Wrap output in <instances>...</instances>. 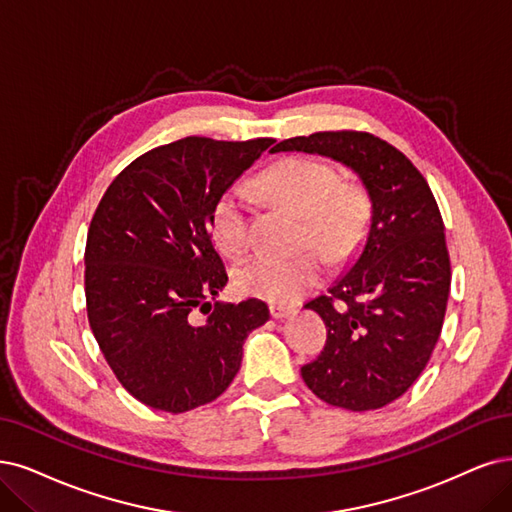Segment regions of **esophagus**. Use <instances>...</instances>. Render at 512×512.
<instances>
[{"instance_id":"esophagus-1","label":"esophagus","mask_w":512,"mask_h":512,"mask_svg":"<svg viewBox=\"0 0 512 512\" xmlns=\"http://www.w3.org/2000/svg\"><path fill=\"white\" fill-rule=\"evenodd\" d=\"M297 310L293 306H282V304H272L270 306V314L272 318H287V316H293Z\"/></svg>"}]
</instances>
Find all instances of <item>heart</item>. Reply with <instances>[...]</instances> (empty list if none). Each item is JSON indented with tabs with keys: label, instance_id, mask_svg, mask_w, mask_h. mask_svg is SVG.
Returning a JSON list of instances; mask_svg holds the SVG:
<instances>
[{
	"label": "heart",
	"instance_id": "1",
	"mask_svg": "<svg viewBox=\"0 0 512 512\" xmlns=\"http://www.w3.org/2000/svg\"><path fill=\"white\" fill-rule=\"evenodd\" d=\"M261 192L304 215V242L316 244L333 263L346 261L363 242L371 204L363 187L339 183L337 170L312 158H287L272 164L259 179ZM251 200L234 185L219 196L211 230L219 251L238 257L251 244ZM323 257L316 251L295 257L255 255L234 270L240 293L291 304L323 280Z\"/></svg>",
	"mask_w": 512,
	"mask_h": 512
}]
</instances>
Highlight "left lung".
I'll use <instances>...</instances> for the list:
<instances>
[{
    "label": "left lung",
    "mask_w": 512,
    "mask_h": 512,
    "mask_svg": "<svg viewBox=\"0 0 512 512\" xmlns=\"http://www.w3.org/2000/svg\"><path fill=\"white\" fill-rule=\"evenodd\" d=\"M272 151L327 156L367 189L371 225L361 255L329 295L306 304L325 320L327 344L301 377L333 407L380 409L418 380L443 329L451 266L437 200L403 151L369 132H314Z\"/></svg>",
    "instance_id": "left-lung-1"
}]
</instances>
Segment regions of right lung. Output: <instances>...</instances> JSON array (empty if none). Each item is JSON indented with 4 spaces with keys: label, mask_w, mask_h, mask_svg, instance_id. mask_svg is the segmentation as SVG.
<instances>
[{
    "label": "right lung",
    "mask_w": 512,
    "mask_h": 512,
    "mask_svg": "<svg viewBox=\"0 0 512 512\" xmlns=\"http://www.w3.org/2000/svg\"><path fill=\"white\" fill-rule=\"evenodd\" d=\"M272 139L185 137L130 162L88 227V323L118 382L151 409L183 413L232 384L246 335L270 318L259 299L221 304L211 242L219 196ZM207 314L198 321L193 312Z\"/></svg>",
    "instance_id": "right-lung-1"
}]
</instances>
